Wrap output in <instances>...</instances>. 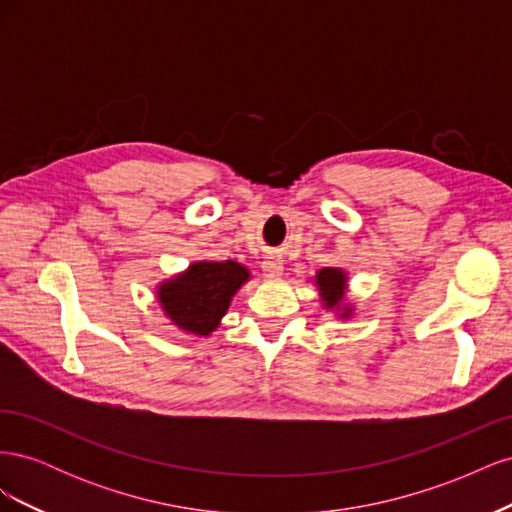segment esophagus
Masks as SVG:
<instances>
[{"label": "esophagus", "instance_id": "34e87169", "mask_svg": "<svg viewBox=\"0 0 512 512\" xmlns=\"http://www.w3.org/2000/svg\"><path fill=\"white\" fill-rule=\"evenodd\" d=\"M262 271H265L267 277H280L284 271V260L275 254H269L262 262Z\"/></svg>", "mask_w": 512, "mask_h": 512}]
</instances>
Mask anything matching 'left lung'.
Wrapping results in <instances>:
<instances>
[{
	"label": "left lung",
	"mask_w": 512,
	"mask_h": 512,
	"mask_svg": "<svg viewBox=\"0 0 512 512\" xmlns=\"http://www.w3.org/2000/svg\"><path fill=\"white\" fill-rule=\"evenodd\" d=\"M316 284L320 286V292H322L327 307H335L344 297L346 275L339 269H322L316 275Z\"/></svg>",
	"instance_id": "8db88e82"
}]
</instances>
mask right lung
Wrapping results in <instances>:
<instances>
[{"label": "right lung", "mask_w": 512, "mask_h": 512, "mask_svg": "<svg viewBox=\"0 0 512 512\" xmlns=\"http://www.w3.org/2000/svg\"><path fill=\"white\" fill-rule=\"evenodd\" d=\"M247 280L239 262H196L188 273L160 288V303L177 327L209 335L226 314L230 297Z\"/></svg>", "instance_id": "1"}]
</instances>
